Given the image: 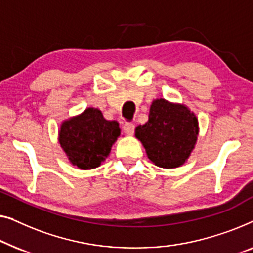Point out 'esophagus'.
<instances>
[{
    "instance_id": "obj_1",
    "label": "esophagus",
    "mask_w": 253,
    "mask_h": 253,
    "mask_svg": "<svg viewBox=\"0 0 253 253\" xmlns=\"http://www.w3.org/2000/svg\"><path fill=\"white\" fill-rule=\"evenodd\" d=\"M123 128H124V131H125L127 135H133L134 129H135V125H134L133 123L126 122L125 124H124Z\"/></svg>"
}]
</instances>
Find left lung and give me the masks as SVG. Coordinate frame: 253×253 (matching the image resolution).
Segmentation results:
<instances>
[{"mask_svg":"<svg viewBox=\"0 0 253 253\" xmlns=\"http://www.w3.org/2000/svg\"><path fill=\"white\" fill-rule=\"evenodd\" d=\"M198 135L196 116L184 105L159 98L152 102L149 120L135 129L150 161L163 169H174L187 161Z\"/></svg>","mask_w":253,"mask_h":253,"instance_id":"left-lung-1","label":"left lung"}]
</instances>
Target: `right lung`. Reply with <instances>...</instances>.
<instances>
[{
	"instance_id": "add662e5",
	"label": "right lung",
	"mask_w": 253,
	"mask_h": 253,
	"mask_svg": "<svg viewBox=\"0 0 253 253\" xmlns=\"http://www.w3.org/2000/svg\"><path fill=\"white\" fill-rule=\"evenodd\" d=\"M119 135L118 123L104 119L98 109L88 108L62 124L59 143L73 165L91 169L105 161Z\"/></svg>"
}]
</instances>
